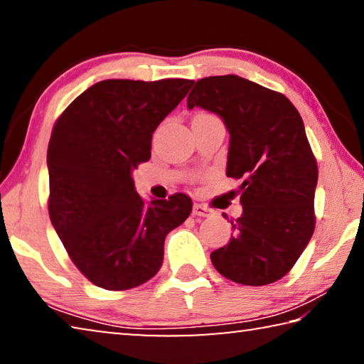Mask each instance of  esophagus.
Instances as JSON below:
<instances>
[{
    "mask_svg": "<svg viewBox=\"0 0 364 364\" xmlns=\"http://www.w3.org/2000/svg\"><path fill=\"white\" fill-rule=\"evenodd\" d=\"M212 213V208H208L202 204H194L193 207V215H197V217H208Z\"/></svg>",
    "mask_w": 364,
    "mask_h": 364,
    "instance_id": "34e87169",
    "label": "esophagus"
}]
</instances>
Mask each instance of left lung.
Masks as SVG:
<instances>
[{"label": "left lung", "instance_id": "obj_1", "mask_svg": "<svg viewBox=\"0 0 364 364\" xmlns=\"http://www.w3.org/2000/svg\"><path fill=\"white\" fill-rule=\"evenodd\" d=\"M188 107L221 117L230 132L226 175L242 181V215L231 221L230 244L212 252L213 267L244 286L281 279L315 231L318 165L299 110L237 75L199 80Z\"/></svg>", "mask_w": 364, "mask_h": 364}]
</instances>
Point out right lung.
Listing matches in <instances>:
<instances>
[{
  "mask_svg": "<svg viewBox=\"0 0 364 364\" xmlns=\"http://www.w3.org/2000/svg\"><path fill=\"white\" fill-rule=\"evenodd\" d=\"M193 83L102 80L54 123L49 218L73 264L97 287L127 291L156 276L165 237L193 210V200L180 193L146 204L132 176L151 159L159 123Z\"/></svg>",
  "mask_w": 364,
  "mask_h": 364,
  "instance_id": "right-lung-1",
  "label": "right lung"
}]
</instances>
